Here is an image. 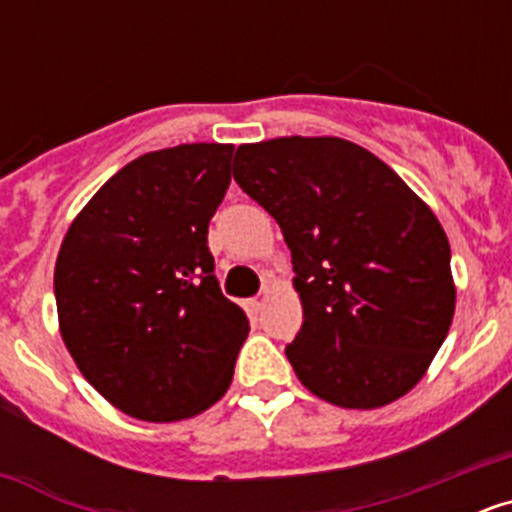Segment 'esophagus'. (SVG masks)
<instances>
[{"instance_id":"34e87169","label":"esophagus","mask_w":512,"mask_h":512,"mask_svg":"<svg viewBox=\"0 0 512 512\" xmlns=\"http://www.w3.org/2000/svg\"><path fill=\"white\" fill-rule=\"evenodd\" d=\"M264 302H266V295L251 297V300H246V310L251 312V315H259L261 307H264Z\"/></svg>"}]
</instances>
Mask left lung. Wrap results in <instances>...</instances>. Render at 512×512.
Segmentation results:
<instances>
[{
	"instance_id": "1",
	"label": "left lung",
	"mask_w": 512,
	"mask_h": 512,
	"mask_svg": "<svg viewBox=\"0 0 512 512\" xmlns=\"http://www.w3.org/2000/svg\"><path fill=\"white\" fill-rule=\"evenodd\" d=\"M233 179L292 251L302 328L284 351L300 382L356 410L413 390L456 302L449 238L431 207L343 138L238 146Z\"/></svg>"
}]
</instances>
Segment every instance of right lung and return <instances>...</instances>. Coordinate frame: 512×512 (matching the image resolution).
I'll list each match as a JSON object with an SVG mask.
<instances>
[{"label":"right lung","instance_id":"1","mask_svg":"<svg viewBox=\"0 0 512 512\" xmlns=\"http://www.w3.org/2000/svg\"><path fill=\"white\" fill-rule=\"evenodd\" d=\"M233 146L187 143L138 156L94 194L53 274L69 354L117 410L171 423L225 395L248 336L220 292L207 228Z\"/></svg>","mask_w":512,"mask_h":512}]
</instances>
